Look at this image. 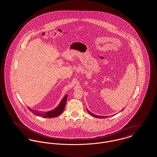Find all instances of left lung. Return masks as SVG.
I'll use <instances>...</instances> for the list:
<instances>
[{
  "label": "left lung",
  "instance_id": "left-lung-1",
  "mask_svg": "<svg viewBox=\"0 0 157 157\" xmlns=\"http://www.w3.org/2000/svg\"><path fill=\"white\" fill-rule=\"evenodd\" d=\"M123 109L122 110H121V111H123ZM86 110H87V111L88 112V113H90V115H91L92 117H95V118H107L108 117L107 116H99V115H95V114H94V113H92V112H90V111L88 109H86Z\"/></svg>",
  "mask_w": 157,
  "mask_h": 157
}]
</instances>
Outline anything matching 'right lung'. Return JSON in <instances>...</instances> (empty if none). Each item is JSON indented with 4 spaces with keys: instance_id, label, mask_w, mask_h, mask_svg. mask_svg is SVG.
Instances as JSON below:
<instances>
[{
    "instance_id": "add662e5",
    "label": "right lung",
    "mask_w": 157,
    "mask_h": 157,
    "mask_svg": "<svg viewBox=\"0 0 157 157\" xmlns=\"http://www.w3.org/2000/svg\"><path fill=\"white\" fill-rule=\"evenodd\" d=\"M67 95H65L64 97L63 98V99H62V101H60L59 104L58 105V106L56 108H55L53 110L50 111L40 112V111L32 109L29 106H28V108L30 112H32L33 113H34L35 115H37V116H39V117H41L43 118H51L56 117L60 115L63 111L65 105H66V103H67Z\"/></svg>"
}]
</instances>
